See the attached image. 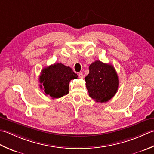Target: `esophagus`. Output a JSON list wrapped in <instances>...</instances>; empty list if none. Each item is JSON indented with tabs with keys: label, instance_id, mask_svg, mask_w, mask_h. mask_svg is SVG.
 <instances>
[{
	"label": "esophagus",
	"instance_id": "obj_1",
	"mask_svg": "<svg viewBox=\"0 0 154 154\" xmlns=\"http://www.w3.org/2000/svg\"><path fill=\"white\" fill-rule=\"evenodd\" d=\"M78 76H79L80 78H84V75L82 72H79L78 73Z\"/></svg>",
	"mask_w": 154,
	"mask_h": 154
}]
</instances>
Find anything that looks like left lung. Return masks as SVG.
<instances>
[{
	"label": "left lung",
	"instance_id": "left-lung-1",
	"mask_svg": "<svg viewBox=\"0 0 154 154\" xmlns=\"http://www.w3.org/2000/svg\"><path fill=\"white\" fill-rule=\"evenodd\" d=\"M85 80L90 97L97 102L109 101L118 91L119 80L115 68L100 60L90 65Z\"/></svg>",
	"mask_w": 154,
	"mask_h": 154
}]
</instances>
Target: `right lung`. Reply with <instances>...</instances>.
<instances>
[{
	"label": "right lung",
	"instance_id": "obj_1",
	"mask_svg": "<svg viewBox=\"0 0 154 154\" xmlns=\"http://www.w3.org/2000/svg\"><path fill=\"white\" fill-rule=\"evenodd\" d=\"M78 78L72 69L61 63H55L42 69L39 77L40 88L52 99L59 98L68 94L69 83Z\"/></svg>",
	"mask_w": 154,
	"mask_h": 154
}]
</instances>
